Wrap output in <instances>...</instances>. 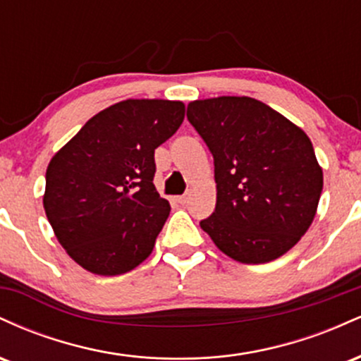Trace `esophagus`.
<instances>
[{
  "instance_id": "esophagus-1",
  "label": "esophagus",
  "mask_w": 361,
  "mask_h": 361,
  "mask_svg": "<svg viewBox=\"0 0 361 361\" xmlns=\"http://www.w3.org/2000/svg\"><path fill=\"white\" fill-rule=\"evenodd\" d=\"M178 202H180L181 205H185L186 202H188V193H185V195H180V197H178Z\"/></svg>"
}]
</instances>
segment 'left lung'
<instances>
[{
    "label": "left lung",
    "instance_id": "8db88e82",
    "mask_svg": "<svg viewBox=\"0 0 361 361\" xmlns=\"http://www.w3.org/2000/svg\"><path fill=\"white\" fill-rule=\"evenodd\" d=\"M186 117L214 156L217 204L200 227L215 246L246 264L292 250L316 217L322 192L307 134L250 97L195 100Z\"/></svg>",
    "mask_w": 361,
    "mask_h": 361
}]
</instances>
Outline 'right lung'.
<instances>
[{
	"label": "right lung",
	"mask_w": 361,
	"mask_h": 361,
	"mask_svg": "<svg viewBox=\"0 0 361 361\" xmlns=\"http://www.w3.org/2000/svg\"><path fill=\"white\" fill-rule=\"evenodd\" d=\"M183 118L181 102L123 100L91 117L54 154L45 173V215L85 270L122 275L152 252L171 210L152 183L154 149Z\"/></svg>",
	"instance_id": "1"
}]
</instances>
